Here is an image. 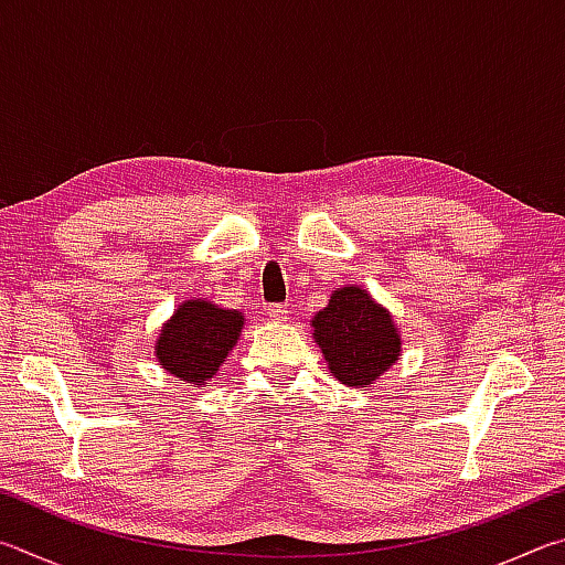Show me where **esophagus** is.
I'll use <instances>...</instances> for the list:
<instances>
[{"label": "esophagus", "mask_w": 565, "mask_h": 565, "mask_svg": "<svg viewBox=\"0 0 565 565\" xmlns=\"http://www.w3.org/2000/svg\"><path fill=\"white\" fill-rule=\"evenodd\" d=\"M266 313H269V319L276 323H284L286 319H289V311H286L284 303H271L269 309H266Z\"/></svg>", "instance_id": "1"}]
</instances>
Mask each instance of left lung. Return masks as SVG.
<instances>
[{
    "label": "left lung",
    "instance_id": "1",
    "mask_svg": "<svg viewBox=\"0 0 565 565\" xmlns=\"http://www.w3.org/2000/svg\"><path fill=\"white\" fill-rule=\"evenodd\" d=\"M311 331L331 374L353 388L376 384L401 356V331L391 311L356 284L331 294L311 319Z\"/></svg>",
    "mask_w": 565,
    "mask_h": 565
}]
</instances>
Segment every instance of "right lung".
<instances>
[{
    "mask_svg": "<svg viewBox=\"0 0 565 565\" xmlns=\"http://www.w3.org/2000/svg\"><path fill=\"white\" fill-rule=\"evenodd\" d=\"M244 313L212 301L189 299L174 309L154 343L159 366L189 386L202 388L226 361L244 329Z\"/></svg>",
    "mask_w": 565,
    "mask_h": 565,
    "instance_id": "obj_1",
    "label": "right lung"
}]
</instances>
